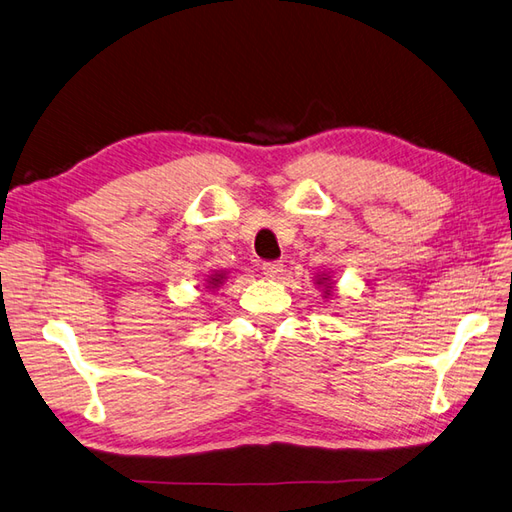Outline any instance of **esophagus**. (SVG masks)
<instances>
[{
    "instance_id": "esophagus-1",
    "label": "esophagus",
    "mask_w": 512,
    "mask_h": 512,
    "mask_svg": "<svg viewBox=\"0 0 512 512\" xmlns=\"http://www.w3.org/2000/svg\"><path fill=\"white\" fill-rule=\"evenodd\" d=\"M282 263H278V260H269V263H263V274L269 278V280H276L280 274H282Z\"/></svg>"
}]
</instances>
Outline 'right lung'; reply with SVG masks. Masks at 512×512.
<instances>
[{"instance_id":"add662e5","label":"right lung","mask_w":512,"mask_h":512,"mask_svg":"<svg viewBox=\"0 0 512 512\" xmlns=\"http://www.w3.org/2000/svg\"><path fill=\"white\" fill-rule=\"evenodd\" d=\"M221 280H223V274L212 276V278H210V285H212V287H217V285H221Z\"/></svg>"}]
</instances>
